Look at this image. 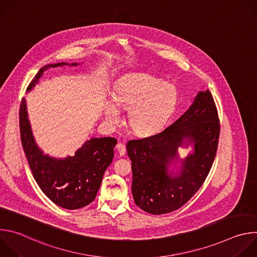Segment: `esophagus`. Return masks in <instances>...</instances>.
Wrapping results in <instances>:
<instances>
[{
    "instance_id": "obj_1",
    "label": "esophagus",
    "mask_w": 257,
    "mask_h": 257,
    "mask_svg": "<svg viewBox=\"0 0 257 257\" xmlns=\"http://www.w3.org/2000/svg\"><path fill=\"white\" fill-rule=\"evenodd\" d=\"M117 151L120 156H124L126 154V146L122 142H119L117 144Z\"/></svg>"
}]
</instances>
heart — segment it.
<instances>
[{
  "instance_id": "obj_1",
  "label": "heart",
  "mask_w": 257,
  "mask_h": 257,
  "mask_svg": "<svg viewBox=\"0 0 257 257\" xmlns=\"http://www.w3.org/2000/svg\"><path fill=\"white\" fill-rule=\"evenodd\" d=\"M115 101H106L104 114L114 125L122 122V112L128 111V123L139 135L160 132L169 121L177 104L176 88L160 78L137 74L125 78L116 88Z\"/></svg>"
}]
</instances>
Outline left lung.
Listing matches in <instances>:
<instances>
[{"label":"left lung","mask_w":257,"mask_h":257,"mask_svg":"<svg viewBox=\"0 0 257 257\" xmlns=\"http://www.w3.org/2000/svg\"><path fill=\"white\" fill-rule=\"evenodd\" d=\"M219 119L211 92H198L193 103L164 131L127 143L132 162L135 204L152 214L172 212L184 205L202 186L215 158ZM188 140L195 152L182 161L179 174L167 171L176 150ZM188 144V143H187Z\"/></svg>","instance_id":"1"}]
</instances>
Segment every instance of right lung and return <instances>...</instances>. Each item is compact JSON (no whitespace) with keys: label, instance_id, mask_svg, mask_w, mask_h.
<instances>
[{"label":"right lung","instance_id":"1","mask_svg":"<svg viewBox=\"0 0 257 257\" xmlns=\"http://www.w3.org/2000/svg\"><path fill=\"white\" fill-rule=\"evenodd\" d=\"M66 63L46 65L27 87L29 91L50 68ZM77 65V63H73ZM19 126L22 148L33 178L42 191L57 205L67 209H77L92 202L99 189L102 176L114 158L117 140L113 137L91 138L87 140L74 157L57 160L45 156L36 145L27 118L26 103L23 98L19 109Z\"/></svg>","mask_w":257,"mask_h":257}]
</instances>
